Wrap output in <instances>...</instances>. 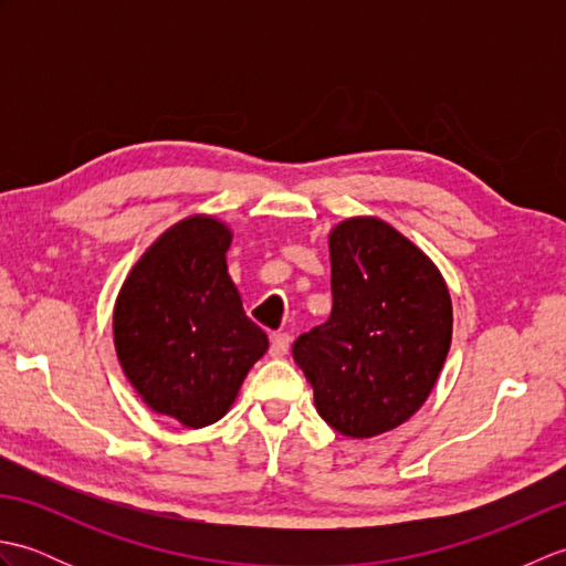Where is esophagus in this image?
<instances>
[{
    "label": "esophagus",
    "instance_id": "34e87169",
    "mask_svg": "<svg viewBox=\"0 0 566 566\" xmlns=\"http://www.w3.org/2000/svg\"><path fill=\"white\" fill-rule=\"evenodd\" d=\"M290 345H292L290 335H286V333H276V335H272L270 355H272V357H284L286 353H290Z\"/></svg>",
    "mask_w": 566,
    "mask_h": 566
}]
</instances>
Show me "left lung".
Wrapping results in <instances>:
<instances>
[{
	"mask_svg": "<svg viewBox=\"0 0 566 566\" xmlns=\"http://www.w3.org/2000/svg\"><path fill=\"white\" fill-rule=\"evenodd\" d=\"M326 323L298 335L318 416L347 438H377L426 403L452 343V298L438 264L377 216L333 226Z\"/></svg>",
	"mask_w": 566,
	"mask_h": 566,
	"instance_id": "8db88e82",
	"label": "left lung"
}]
</instances>
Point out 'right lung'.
Returning <instances> with one entry per match:
<instances>
[{"label":"right lung","instance_id":"1","mask_svg":"<svg viewBox=\"0 0 566 566\" xmlns=\"http://www.w3.org/2000/svg\"><path fill=\"white\" fill-rule=\"evenodd\" d=\"M231 226L177 221L130 268L114 304V347L150 411L187 428L223 418L270 340L228 274Z\"/></svg>","mask_w":566,"mask_h":566}]
</instances>
